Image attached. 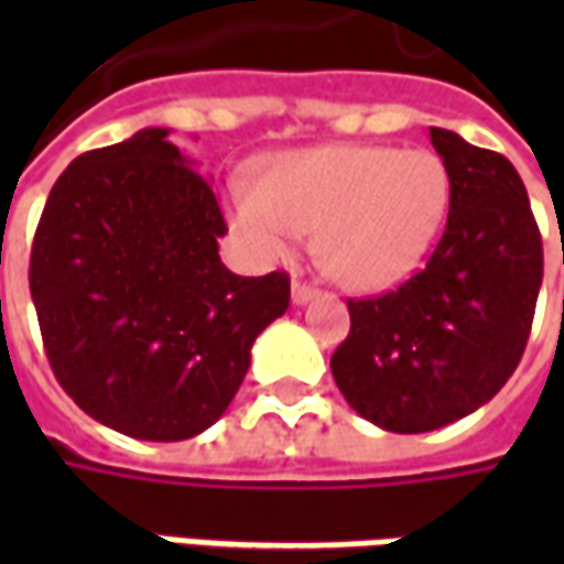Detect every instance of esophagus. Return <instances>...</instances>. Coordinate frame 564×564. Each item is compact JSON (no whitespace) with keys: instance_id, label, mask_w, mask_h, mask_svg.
Segmentation results:
<instances>
[{"instance_id":"esophagus-1","label":"esophagus","mask_w":564,"mask_h":564,"mask_svg":"<svg viewBox=\"0 0 564 564\" xmlns=\"http://www.w3.org/2000/svg\"><path fill=\"white\" fill-rule=\"evenodd\" d=\"M317 295V286H311L305 281H293V302L295 305H307Z\"/></svg>"}]
</instances>
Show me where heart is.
Returning a JSON list of instances; mask_svg holds the SVG:
<instances>
[{"label":"heart","mask_w":564,"mask_h":564,"mask_svg":"<svg viewBox=\"0 0 564 564\" xmlns=\"http://www.w3.org/2000/svg\"><path fill=\"white\" fill-rule=\"evenodd\" d=\"M449 172L432 150L341 148L283 153L259 186H232L235 229L262 259L293 253L319 229L317 257L335 281L383 290L420 269L449 210Z\"/></svg>","instance_id":"b5f03b06"}]
</instances>
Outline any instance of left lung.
Segmentation results:
<instances>
[{
	"label": "left lung",
	"mask_w": 564,
	"mask_h": 564,
	"mask_svg": "<svg viewBox=\"0 0 564 564\" xmlns=\"http://www.w3.org/2000/svg\"><path fill=\"white\" fill-rule=\"evenodd\" d=\"M449 172V214L423 271L399 290L347 299L350 335L332 378L368 423L399 435L456 423L520 366L544 278L522 177L496 150L429 129Z\"/></svg>",
	"instance_id": "left-lung-1"
}]
</instances>
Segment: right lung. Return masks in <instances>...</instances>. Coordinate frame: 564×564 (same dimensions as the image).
Returning a JSON list of instances; mask_svg holds the SVG:
<instances>
[{
  "label": "right lung",
  "mask_w": 564,
  "mask_h": 564,
  "mask_svg": "<svg viewBox=\"0 0 564 564\" xmlns=\"http://www.w3.org/2000/svg\"><path fill=\"white\" fill-rule=\"evenodd\" d=\"M208 177L141 129L72 160L47 196L30 293L47 362L84 414L139 441H184L223 416L250 347L290 307V278L220 262Z\"/></svg>",
  "instance_id": "add662e5"
}]
</instances>
